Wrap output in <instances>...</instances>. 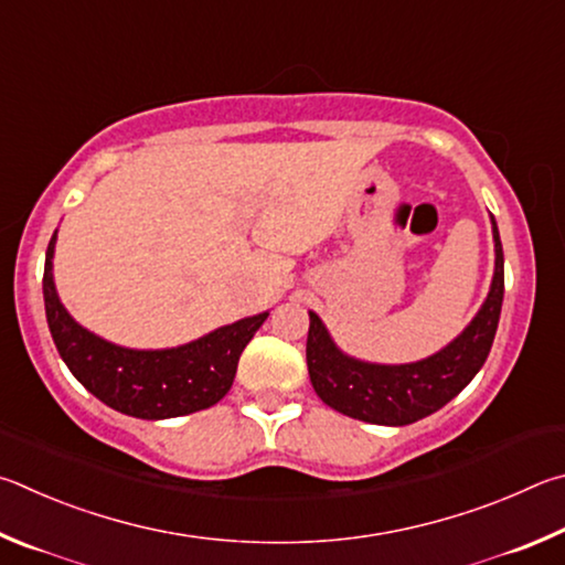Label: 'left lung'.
<instances>
[{
    "instance_id": "left-lung-1",
    "label": "left lung",
    "mask_w": 565,
    "mask_h": 565,
    "mask_svg": "<svg viewBox=\"0 0 565 565\" xmlns=\"http://www.w3.org/2000/svg\"><path fill=\"white\" fill-rule=\"evenodd\" d=\"M491 225L497 265L487 300L469 328L427 360L372 364L348 358L332 342L318 315L310 312L308 372L315 392L328 407L360 422L404 427L441 409L477 377L491 352L503 302V247L493 215Z\"/></svg>"
}]
</instances>
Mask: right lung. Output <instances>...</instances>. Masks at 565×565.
Masks as SVG:
<instances>
[{
    "mask_svg": "<svg viewBox=\"0 0 565 565\" xmlns=\"http://www.w3.org/2000/svg\"><path fill=\"white\" fill-rule=\"evenodd\" d=\"M56 233L46 247L44 308L58 354L84 387L108 407L138 419L183 417L213 407L233 387L237 360L270 312L253 315L171 350L118 348L74 322L52 275Z\"/></svg>",
    "mask_w": 565,
    "mask_h": 565,
    "instance_id": "right-lung-1",
    "label": "right lung"
}]
</instances>
